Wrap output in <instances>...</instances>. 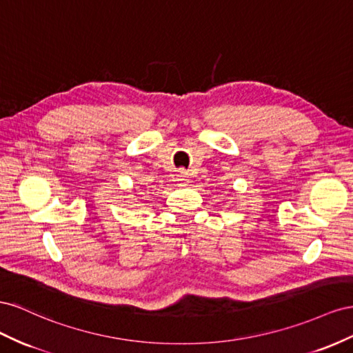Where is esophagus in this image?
Returning <instances> with one entry per match:
<instances>
[{
  "label": "esophagus",
  "mask_w": 353,
  "mask_h": 353,
  "mask_svg": "<svg viewBox=\"0 0 353 353\" xmlns=\"http://www.w3.org/2000/svg\"><path fill=\"white\" fill-rule=\"evenodd\" d=\"M177 180H179L180 186H186L189 183V173H188V171H185V170L177 171Z\"/></svg>",
  "instance_id": "34e87169"
}]
</instances>
